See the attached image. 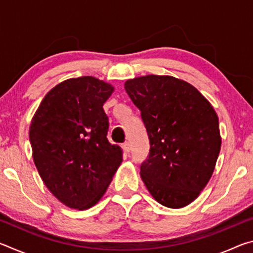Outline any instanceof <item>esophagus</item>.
<instances>
[{
	"mask_svg": "<svg viewBox=\"0 0 253 253\" xmlns=\"http://www.w3.org/2000/svg\"><path fill=\"white\" fill-rule=\"evenodd\" d=\"M123 149H124V152H125L126 154H128L130 152V145H129V143L128 142H125L123 144Z\"/></svg>",
	"mask_w": 253,
	"mask_h": 253,
	"instance_id": "34e87169",
	"label": "esophagus"
}]
</instances>
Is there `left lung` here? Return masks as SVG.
<instances>
[{
    "label": "left lung",
    "instance_id": "left-lung-1",
    "mask_svg": "<svg viewBox=\"0 0 253 253\" xmlns=\"http://www.w3.org/2000/svg\"><path fill=\"white\" fill-rule=\"evenodd\" d=\"M142 113L149 155L140 177L158 203L186 207L207 186L221 149L219 118L194 85L172 76L147 75L125 83Z\"/></svg>",
    "mask_w": 253,
    "mask_h": 253
}]
</instances>
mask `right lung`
Masks as SVG:
<instances>
[{"instance_id":"right-lung-1","label":"right lung","mask_w":253,"mask_h":253,"mask_svg":"<svg viewBox=\"0 0 253 253\" xmlns=\"http://www.w3.org/2000/svg\"><path fill=\"white\" fill-rule=\"evenodd\" d=\"M114 85L91 76L70 78L46 93L30 124L32 157L42 181L70 209L99 202L123 161L107 139L102 106Z\"/></svg>"}]
</instances>
